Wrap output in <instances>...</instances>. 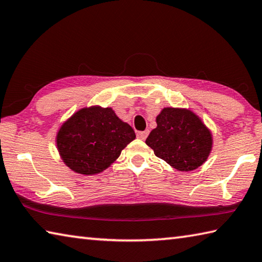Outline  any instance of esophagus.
Listing matches in <instances>:
<instances>
[{"instance_id": "esophagus-1", "label": "esophagus", "mask_w": 262, "mask_h": 262, "mask_svg": "<svg viewBox=\"0 0 262 262\" xmlns=\"http://www.w3.org/2000/svg\"><path fill=\"white\" fill-rule=\"evenodd\" d=\"M148 133H149V131H148V130L140 131V132L137 133V137L139 138V139H141V140H145L146 138H147V136H148Z\"/></svg>"}]
</instances>
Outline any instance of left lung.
Wrapping results in <instances>:
<instances>
[{
  "label": "left lung",
  "instance_id": "left-lung-1",
  "mask_svg": "<svg viewBox=\"0 0 262 262\" xmlns=\"http://www.w3.org/2000/svg\"><path fill=\"white\" fill-rule=\"evenodd\" d=\"M156 123L146 144L167 164L179 171H191L208 159L212 148L211 132L194 113L164 108Z\"/></svg>",
  "mask_w": 262,
  "mask_h": 262
}]
</instances>
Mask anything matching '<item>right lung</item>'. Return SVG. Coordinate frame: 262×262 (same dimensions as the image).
I'll list each match as a JSON object with an SVG mask.
<instances>
[{"label": "right lung", "instance_id": "right-lung-1", "mask_svg": "<svg viewBox=\"0 0 262 262\" xmlns=\"http://www.w3.org/2000/svg\"><path fill=\"white\" fill-rule=\"evenodd\" d=\"M132 127L112 108H83L63 123L57 147L65 164L77 173L91 176L107 169L135 139Z\"/></svg>", "mask_w": 262, "mask_h": 262}]
</instances>
